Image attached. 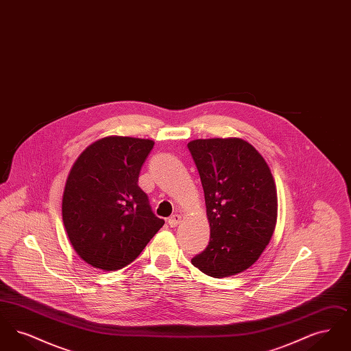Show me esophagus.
Wrapping results in <instances>:
<instances>
[{
    "label": "esophagus",
    "mask_w": 351,
    "mask_h": 351,
    "mask_svg": "<svg viewBox=\"0 0 351 351\" xmlns=\"http://www.w3.org/2000/svg\"><path fill=\"white\" fill-rule=\"evenodd\" d=\"M180 221H182V216L180 215H173V216L168 218V225L171 228H176L180 223Z\"/></svg>",
    "instance_id": "34e87169"
}]
</instances>
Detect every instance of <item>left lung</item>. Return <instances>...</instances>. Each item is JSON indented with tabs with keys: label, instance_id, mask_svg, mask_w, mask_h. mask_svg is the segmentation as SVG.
<instances>
[{
	"label": "left lung",
	"instance_id": "1",
	"mask_svg": "<svg viewBox=\"0 0 351 351\" xmlns=\"http://www.w3.org/2000/svg\"><path fill=\"white\" fill-rule=\"evenodd\" d=\"M188 149L200 173L210 239L192 265L213 278L252 266L274 234L276 186L263 156L241 138L196 139Z\"/></svg>",
	"mask_w": 351,
	"mask_h": 351
}]
</instances>
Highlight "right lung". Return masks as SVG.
Masks as SVG:
<instances>
[{
	"mask_svg": "<svg viewBox=\"0 0 351 351\" xmlns=\"http://www.w3.org/2000/svg\"><path fill=\"white\" fill-rule=\"evenodd\" d=\"M152 147L150 139L106 136L71 168L62 215L71 245L88 265L104 271L130 265L165 225L138 185Z\"/></svg>",
	"mask_w": 351,
	"mask_h": 351,
	"instance_id": "add662e5",
	"label": "right lung"
}]
</instances>
